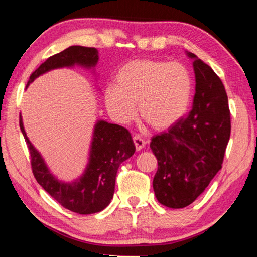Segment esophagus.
<instances>
[{
    "mask_svg": "<svg viewBox=\"0 0 257 257\" xmlns=\"http://www.w3.org/2000/svg\"><path fill=\"white\" fill-rule=\"evenodd\" d=\"M133 141H134L135 146H136V150L137 151H141L142 149H144V147H145L146 142L141 136H138V135H136V136H134Z\"/></svg>",
    "mask_w": 257,
    "mask_h": 257,
    "instance_id": "obj_1",
    "label": "esophagus"
}]
</instances>
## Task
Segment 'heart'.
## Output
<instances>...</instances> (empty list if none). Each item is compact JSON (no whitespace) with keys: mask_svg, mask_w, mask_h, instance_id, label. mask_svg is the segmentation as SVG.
<instances>
[{"mask_svg":"<svg viewBox=\"0 0 257 257\" xmlns=\"http://www.w3.org/2000/svg\"><path fill=\"white\" fill-rule=\"evenodd\" d=\"M115 86L104 92L105 105L120 123H128L138 114L155 130L171 128L188 110L193 79L180 62L139 59L121 67Z\"/></svg>","mask_w":257,"mask_h":257,"instance_id":"b5f03b06","label":"heart"}]
</instances>
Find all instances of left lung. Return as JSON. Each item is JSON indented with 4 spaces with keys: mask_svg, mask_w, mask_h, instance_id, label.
Wrapping results in <instances>:
<instances>
[{
    "mask_svg": "<svg viewBox=\"0 0 257 257\" xmlns=\"http://www.w3.org/2000/svg\"><path fill=\"white\" fill-rule=\"evenodd\" d=\"M196 93L189 114L151 141L158 160L153 179L162 205L182 208L201 195L221 168L231 120L228 96L220 77L193 53Z\"/></svg>",
    "mask_w": 257,
    "mask_h": 257,
    "instance_id": "1",
    "label": "left lung"
}]
</instances>
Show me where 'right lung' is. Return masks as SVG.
Instances as JSON below:
<instances>
[{
    "instance_id": "right-lung-1",
    "label": "right lung",
    "mask_w": 257,
    "mask_h": 257,
    "mask_svg": "<svg viewBox=\"0 0 257 257\" xmlns=\"http://www.w3.org/2000/svg\"><path fill=\"white\" fill-rule=\"evenodd\" d=\"M98 60L95 47L70 46L58 54L50 56L29 77L27 86L35 78L52 69L80 64L94 67ZM20 129L30 154V164L35 179L64 208L79 214H93L104 210L113 198L115 177L120 164L135 153L132 135L119 124L98 121L95 125L89 163L79 180L63 184L51 175L44 161L27 138L19 120Z\"/></svg>"
}]
</instances>
